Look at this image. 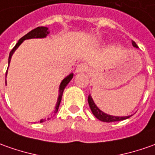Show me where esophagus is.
Here are the masks:
<instances>
[{"mask_svg": "<svg viewBox=\"0 0 155 155\" xmlns=\"http://www.w3.org/2000/svg\"><path fill=\"white\" fill-rule=\"evenodd\" d=\"M87 70V66H86L85 64H80L76 67V69H75V72L76 73H84Z\"/></svg>", "mask_w": 155, "mask_h": 155, "instance_id": "obj_1", "label": "esophagus"}]
</instances>
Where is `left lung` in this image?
<instances>
[{
	"label": "left lung",
	"instance_id": "left-lung-1",
	"mask_svg": "<svg viewBox=\"0 0 155 155\" xmlns=\"http://www.w3.org/2000/svg\"><path fill=\"white\" fill-rule=\"evenodd\" d=\"M132 46L134 47H137V44L135 43V41H132ZM88 104H89V106H90V108H91V112L94 114L97 119H98L99 120L104 122H114V121H120V120H126L128 118H130V116H113V115H109V114H107L104 113L102 110H100L99 108L97 107V105L95 104V103L93 102V100L91 98V95H89L88 97Z\"/></svg>",
	"mask_w": 155,
	"mask_h": 155
}]
</instances>
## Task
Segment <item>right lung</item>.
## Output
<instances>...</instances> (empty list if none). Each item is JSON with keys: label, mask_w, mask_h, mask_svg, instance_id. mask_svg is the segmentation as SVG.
<instances>
[{"label": "right lung", "mask_w": 155, "mask_h": 155, "mask_svg": "<svg viewBox=\"0 0 155 155\" xmlns=\"http://www.w3.org/2000/svg\"><path fill=\"white\" fill-rule=\"evenodd\" d=\"M49 34V31H48V28L47 27H37V28H35V29H32L31 31H29V33L26 34L25 36H23V37L19 39V41H18V43L16 44V46L13 48H12V50L10 51V54H9V58H8V66H9V64H10V61H11L12 58V56L13 54V52L16 51V49L18 48V47H19L20 45H21V43L25 41V40H28V39H33V38H45L47 36V35ZM8 69V68H7ZM7 73H6V75H7ZM73 74H69L67 77H65L62 81L61 82V84H60L59 86V95H58V102H57V104H56V107H55V110L53 111V114H55L57 112H58V108H59V105L60 103H61V100H62V96H63V92H64V88L66 87V86L69 84V82L72 80V78H73ZM6 84H7V81H6ZM51 118L48 117L47 118V120H50ZM46 120V119H41L40 122L42 123V122H44Z\"/></svg>", "instance_id": "1"}]
</instances>
